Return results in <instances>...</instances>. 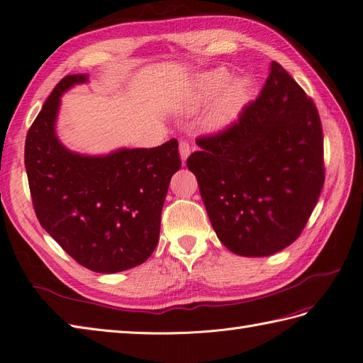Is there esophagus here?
I'll use <instances>...</instances> for the list:
<instances>
[{"instance_id":"esophagus-1","label":"esophagus","mask_w":363,"mask_h":363,"mask_svg":"<svg viewBox=\"0 0 363 363\" xmlns=\"http://www.w3.org/2000/svg\"><path fill=\"white\" fill-rule=\"evenodd\" d=\"M179 151H180V156L183 159V162H186V159H188L191 155V145L186 140H180Z\"/></svg>"}]
</instances>
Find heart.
<instances>
[{
    "label": "heart",
    "instance_id": "b5f03b06",
    "mask_svg": "<svg viewBox=\"0 0 363 363\" xmlns=\"http://www.w3.org/2000/svg\"><path fill=\"white\" fill-rule=\"evenodd\" d=\"M227 80L228 74L221 69L203 72L195 77L188 91V96L184 98L183 108L186 112H194L199 111L215 94L217 95L208 107L204 121L206 127L212 131L224 130L230 124H233L248 100V80L240 79L230 82L225 86Z\"/></svg>",
    "mask_w": 363,
    "mask_h": 363
}]
</instances>
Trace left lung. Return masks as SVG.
<instances>
[{
    "label": "left lung",
    "mask_w": 363,
    "mask_h": 363,
    "mask_svg": "<svg viewBox=\"0 0 363 363\" xmlns=\"http://www.w3.org/2000/svg\"><path fill=\"white\" fill-rule=\"evenodd\" d=\"M188 157L219 240L238 256H271L300 236L324 184L321 119L277 62L256 101Z\"/></svg>",
    "instance_id": "obj_1"
}]
</instances>
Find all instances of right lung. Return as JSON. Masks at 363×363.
<instances>
[{
  "label": "right lung",
  "instance_id": "obj_1",
  "mask_svg": "<svg viewBox=\"0 0 363 363\" xmlns=\"http://www.w3.org/2000/svg\"><path fill=\"white\" fill-rule=\"evenodd\" d=\"M87 75L54 87L26 139V169L40 225L82 267L103 274L144 263L159 242L160 215L182 167L177 139L155 148L84 156L56 135L60 96Z\"/></svg>",
  "mask_w": 363,
  "mask_h": 363
}]
</instances>
